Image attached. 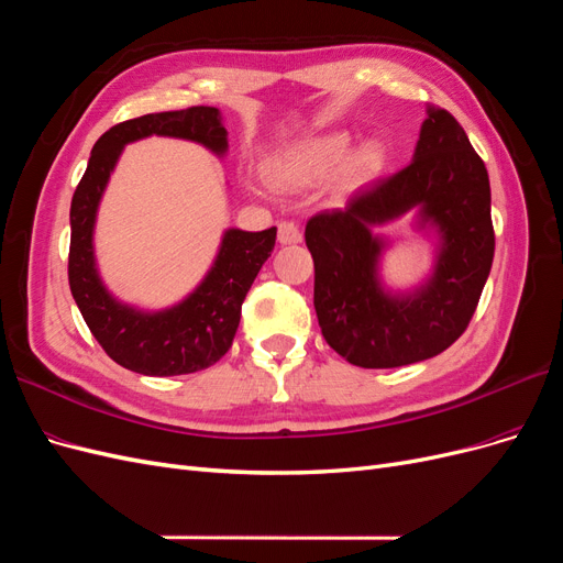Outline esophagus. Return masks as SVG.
<instances>
[{
    "instance_id": "obj_1",
    "label": "esophagus",
    "mask_w": 563,
    "mask_h": 563,
    "mask_svg": "<svg viewBox=\"0 0 563 563\" xmlns=\"http://www.w3.org/2000/svg\"><path fill=\"white\" fill-rule=\"evenodd\" d=\"M279 244H298L302 240V234L296 223H288V220H282L279 223Z\"/></svg>"
}]
</instances>
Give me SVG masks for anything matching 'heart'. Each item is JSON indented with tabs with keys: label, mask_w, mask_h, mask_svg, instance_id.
<instances>
[{
	"label": "heart",
	"mask_w": 563,
	"mask_h": 563,
	"mask_svg": "<svg viewBox=\"0 0 563 563\" xmlns=\"http://www.w3.org/2000/svg\"><path fill=\"white\" fill-rule=\"evenodd\" d=\"M350 147L345 133H329L310 139L300 145L288 147L265 164L267 180L277 187H300L327 178L343 164ZM383 162V147L378 143H366L352 152L345 168L350 176H366L376 172Z\"/></svg>",
	"instance_id": "heart-1"
}]
</instances>
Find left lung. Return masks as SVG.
I'll list each match as a JSON object with an SVG mask.
<instances>
[{"label":"left lung","instance_id":"1","mask_svg":"<svg viewBox=\"0 0 563 563\" xmlns=\"http://www.w3.org/2000/svg\"><path fill=\"white\" fill-rule=\"evenodd\" d=\"M416 208L438 236L433 275L413 292L385 289L384 241L369 230ZM314 310L327 343L354 366L397 368L430 360L465 333L488 279L496 234L488 172L455 117L428 108L413 162L356 190L343 209L312 216Z\"/></svg>","mask_w":563,"mask_h":563}]
</instances>
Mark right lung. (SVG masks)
Listing matches in <instances>:
<instances>
[{"label":"right lung","mask_w":563,"mask_h":563,"mask_svg":"<svg viewBox=\"0 0 563 563\" xmlns=\"http://www.w3.org/2000/svg\"><path fill=\"white\" fill-rule=\"evenodd\" d=\"M147 135L192 141L218 157L228 152L220 110L209 106L143 114L106 131L96 141L87 172L73 195L67 279L84 321L110 360L143 376L164 378L209 368L230 350L240 327L242 302L275 249L277 228L225 230L207 277L172 308L145 312L119 302L98 275L93 228L98 203L124 145Z\"/></svg>","instance_id":"add662e5"}]
</instances>
